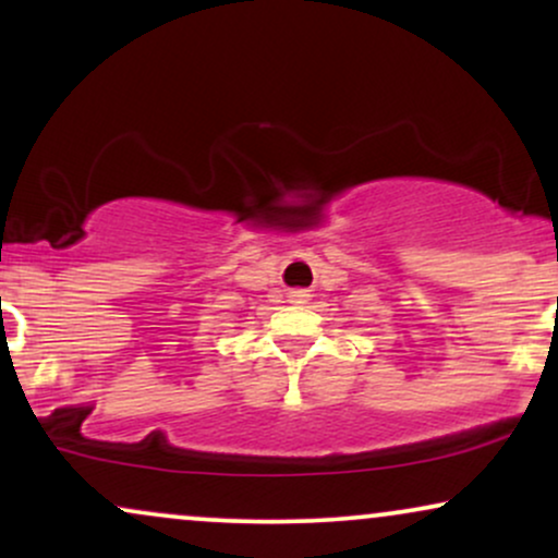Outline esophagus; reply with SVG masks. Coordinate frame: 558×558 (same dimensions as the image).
<instances>
[{
	"instance_id": "esophagus-1",
	"label": "esophagus",
	"mask_w": 558,
	"mask_h": 558,
	"mask_svg": "<svg viewBox=\"0 0 558 558\" xmlns=\"http://www.w3.org/2000/svg\"><path fill=\"white\" fill-rule=\"evenodd\" d=\"M288 301H291V304H306V301H310V291H306V288H291V291H288Z\"/></svg>"
}]
</instances>
